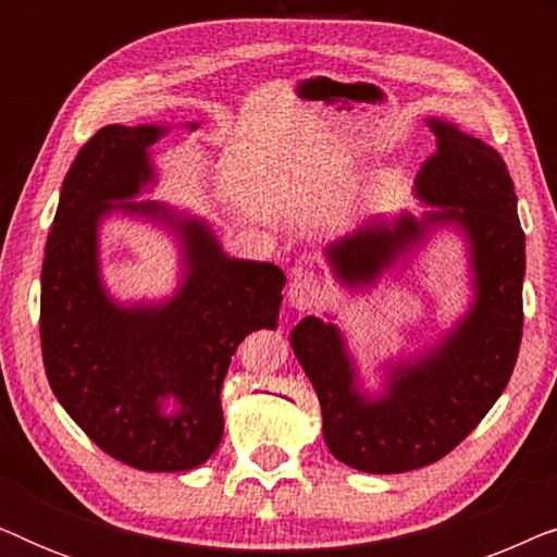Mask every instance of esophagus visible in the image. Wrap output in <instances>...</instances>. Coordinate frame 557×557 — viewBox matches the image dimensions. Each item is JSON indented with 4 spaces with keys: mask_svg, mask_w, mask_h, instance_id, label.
Masks as SVG:
<instances>
[{
    "mask_svg": "<svg viewBox=\"0 0 557 557\" xmlns=\"http://www.w3.org/2000/svg\"><path fill=\"white\" fill-rule=\"evenodd\" d=\"M322 296L324 284L314 271L301 269V265L292 269V273H288V301H292V307L307 311L311 307H317V304L322 301Z\"/></svg>",
    "mask_w": 557,
    "mask_h": 557,
    "instance_id": "obj_1",
    "label": "esophagus"
}]
</instances>
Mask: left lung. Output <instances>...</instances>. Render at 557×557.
I'll use <instances>...</instances> for the list:
<instances>
[{
    "mask_svg": "<svg viewBox=\"0 0 557 557\" xmlns=\"http://www.w3.org/2000/svg\"><path fill=\"white\" fill-rule=\"evenodd\" d=\"M438 151L418 172L416 193L441 205L418 223L400 215L393 227L360 225L330 248L347 284H368L416 240L425 225L459 220L474 250L479 296L459 330L408 370L395 372L391 395L364 400L332 324L307 317L292 332L294 352L322 406L330 451L368 474H400L444 459L482 423L512 377L522 342L524 233L505 159L490 144L444 121H429Z\"/></svg>",
    "mask_w": 557,
    "mask_h": 557,
    "instance_id": "obj_1",
    "label": "left lung"
}]
</instances>
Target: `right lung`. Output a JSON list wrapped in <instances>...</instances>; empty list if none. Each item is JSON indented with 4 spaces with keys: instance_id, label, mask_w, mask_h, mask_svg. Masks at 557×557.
I'll use <instances>...</instances> for the list:
<instances>
[{
    "instance_id": "add662e5",
    "label": "right lung",
    "mask_w": 557,
    "mask_h": 557,
    "mask_svg": "<svg viewBox=\"0 0 557 557\" xmlns=\"http://www.w3.org/2000/svg\"><path fill=\"white\" fill-rule=\"evenodd\" d=\"M157 126H103L65 174L42 261L40 345L48 383L94 444L141 471H185L223 438L220 387L250 332L278 324L284 271L225 258L182 223L189 276L162 309H119L98 284L96 223L149 180ZM119 208L159 212L154 205ZM172 401L170 417L161 403Z\"/></svg>"
}]
</instances>
